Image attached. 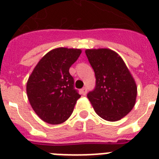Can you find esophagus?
I'll return each instance as SVG.
<instances>
[{
    "label": "esophagus",
    "instance_id": "1",
    "mask_svg": "<svg viewBox=\"0 0 159 159\" xmlns=\"http://www.w3.org/2000/svg\"><path fill=\"white\" fill-rule=\"evenodd\" d=\"M81 93L83 94V96H85L87 93V89L86 88H83L82 89H81Z\"/></svg>",
    "mask_w": 159,
    "mask_h": 159
}]
</instances>
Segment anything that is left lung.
Returning a JSON list of instances; mask_svg holds the SVG:
<instances>
[{"mask_svg":"<svg viewBox=\"0 0 159 159\" xmlns=\"http://www.w3.org/2000/svg\"><path fill=\"white\" fill-rule=\"evenodd\" d=\"M96 75L95 89L88 98L101 118L116 121L135 105L138 89L134 77L121 57L108 48L85 51Z\"/></svg>","mask_w":159,"mask_h":159,"instance_id":"1","label":"left lung"}]
</instances>
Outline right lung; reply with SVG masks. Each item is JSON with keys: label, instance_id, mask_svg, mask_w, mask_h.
<instances>
[{"label": "right lung", "instance_id": "1", "mask_svg": "<svg viewBox=\"0 0 159 159\" xmlns=\"http://www.w3.org/2000/svg\"><path fill=\"white\" fill-rule=\"evenodd\" d=\"M80 49L59 47L39 60L30 75L26 93L31 107L43 121L59 125L69 118L80 95L74 89L70 66Z\"/></svg>", "mask_w": 159, "mask_h": 159}]
</instances>
